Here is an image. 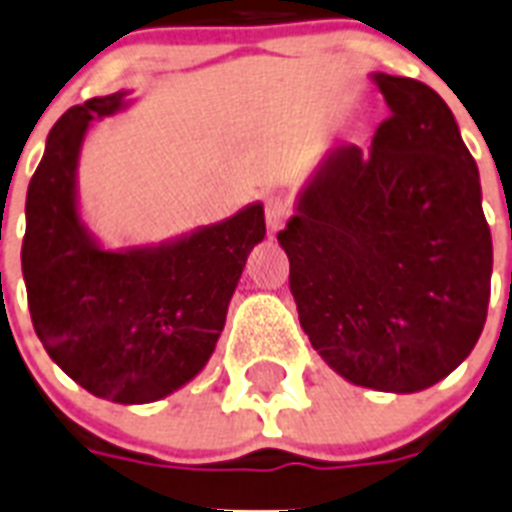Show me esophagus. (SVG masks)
Listing matches in <instances>:
<instances>
[{
	"instance_id": "1",
	"label": "esophagus",
	"mask_w": 512,
	"mask_h": 512,
	"mask_svg": "<svg viewBox=\"0 0 512 512\" xmlns=\"http://www.w3.org/2000/svg\"><path fill=\"white\" fill-rule=\"evenodd\" d=\"M289 215H292V202H289V199L281 197V194H270V197L265 199V223H268V228L273 234L284 226L286 220H289Z\"/></svg>"
}]
</instances>
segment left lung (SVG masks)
I'll use <instances>...</instances> for the list:
<instances>
[{
	"mask_svg": "<svg viewBox=\"0 0 512 512\" xmlns=\"http://www.w3.org/2000/svg\"><path fill=\"white\" fill-rule=\"evenodd\" d=\"M389 118L331 149L278 234L313 350L350 384L413 394L479 342L492 234L455 115L413 78L373 73Z\"/></svg>",
	"mask_w": 512,
	"mask_h": 512,
	"instance_id": "left-lung-1",
	"label": "left lung"
}]
</instances>
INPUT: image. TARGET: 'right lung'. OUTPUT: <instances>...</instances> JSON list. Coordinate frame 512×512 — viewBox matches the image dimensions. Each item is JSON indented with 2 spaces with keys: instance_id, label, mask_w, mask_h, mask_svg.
<instances>
[{
  "instance_id": "1",
  "label": "right lung",
  "mask_w": 512,
  "mask_h": 512,
  "mask_svg": "<svg viewBox=\"0 0 512 512\" xmlns=\"http://www.w3.org/2000/svg\"><path fill=\"white\" fill-rule=\"evenodd\" d=\"M128 91L70 107L28 184L23 278L36 336L86 392L147 405L197 376L226 326L247 255L265 239L260 202L160 244L107 249L78 210V160L94 120Z\"/></svg>"
}]
</instances>
